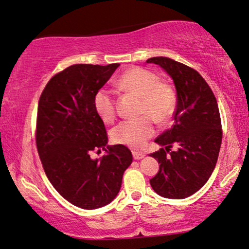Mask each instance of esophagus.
I'll return each instance as SVG.
<instances>
[{
  "mask_svg": "<svg viewBox=\"0 0 249 249\" xmlns=\"http://www.w3.org/2000/svg\"><path fill=\"white\" fill-rule=\"evenodd\" d=\"M143 157H144V153L139 152V151H133V158H134L135 160H140V159H142Z\"/></svg>",
  "mask_w": 249,
  "mask_h": 249,
  "instance_id": "esophagus-1",
  "label": "esophagus"
}]
</instances>
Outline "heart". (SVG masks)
Instances as JSON below:
<instances>
[{
    "label": "heart",
    "instance_id": "obj_1",
    "mask_svg": "<svg viewBox=\"0 0 249 249\" xmlns=\"http://www.w3.org/2000/svg\"><path fill=\"white\" fill-rule=\"evenodd\" d=\"M117 83L122 90L141 98L140 114L143 116L122 122L111 131V139L117 144L140 149L156 134L153 118L163 124L173 117L177 107L176 90L170 83L160 81L157 73L143 68L128 69ZM93 107L105 123H111L116 117V101L109 90L103 88L94 93Z\"/></svg>",
    "mask_w": 249,
    "mask_h": 249
}]
</instances>
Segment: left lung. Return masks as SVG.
Returning <instances> with one entry per match:
<instances>
[{
    "mask_svg": "<svg viewBox=\"0 0 249 249\" xmlns=\"http://www.w3.org/2000/svg\"><path fill=\"white\" fill-rule=\"evenodd\" d=\"M146 63L160 65L173 78L177 91L174 125L155 140L164 148L150 155L160 163L150 185L163 197H188L208 181L218 161L222 141L218 103L196 70L162 56ZM174 145L178 150L171 152Z\"/></svg>",
    "mask_w": 249,
    "mask_h": 249,
    "instance_id": "1",
    "label": "left lung"
}]
</instances>
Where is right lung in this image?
Returning a JSON list of instances; mask_svg holds the SVG:
<instances>
[{
	"mask_svg": "<svg viewBox=\"0 0 249 249\" xmlns=\"http://www.w3.org/2000/svg\"><path fill=\"white\" fill-rule=\"evenodd\" d=\"M118 66H69L48 81L38 101L36 145L45 174L66 201L81 209H98L113 201L133 161L123 144L107 146L101 160L89 157L108 142L93 96Z\"/></svg>",
	"mask_w": 249,
	"mask_h": 249,
	"instance_id": "obj_1",
	"label": "right lung"
}]
</instances>
